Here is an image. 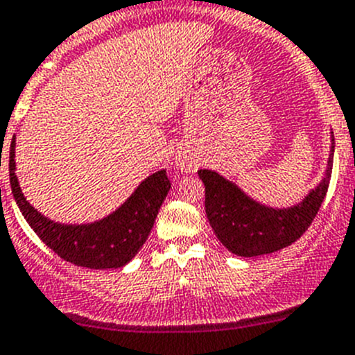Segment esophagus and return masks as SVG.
Here are the masks:
<instances>
[{"instance_id": "obj_1", "label": "esophagus", "mask_w": 355, "mask_h": 355, "mask_svg": "<svg viewBox=\"0 0 355 355\" xmlns=\"http://www.w3.org/2000/svg\"><path fill=\"white\" fill-rule=\"evenodd\" d=\"M177 166H178V170L185 171V173H191V171L194 170V162L191 161V159H178Z\"/></svg>"}]
</instances>
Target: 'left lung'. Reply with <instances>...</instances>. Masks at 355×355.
Wrapping results in <instances>:
<instances>
[{
  "mask_svg": "<svg viewBox=\"0 0 355 355\" xmlns=\"http://www.w3.org/2000/svg\"><path fill=\"white\" fill-rule=\"evenodd\" d=\"M334 136L331 154L320 184L299 203L286 209L263 205L249 198L237 184L212 170H200L205 184V212L214 233L228 251L237 257H260L286 248L308 230L327 193L333 171Z\"/></svg>",
  "mask_w": 355,
  "mask_h": 355,
  "instance_id": "8db88e82",
  "label": "left lung"
}]
</instances>
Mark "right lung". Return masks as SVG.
Instances as JSON below:
<instances>
[{"instance_id": "right-lung-1", "label": "right lung", "mask_w": 355, "mask_h": 355, "mask_svg": "<svg viewBox=\"0 0 355 355\" xmlns=\"http://www.w3.org/2000/svg\"><path fill=\"white\" fill-rule=\"evenodd\" d=\"M12 194L28 225L40 241L70 263L88 269H118L129 263L148 239L171 184L166 170L155 171L110 216L85 225L56 223L24 198L15 177V138L10 143Z\"/></svg>"}]
</instances>
